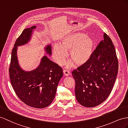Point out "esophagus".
<instances>
[{"mask_svg": "<svg viewBox=\"0 0 128 128\" xmlns=\"http://www.w3.org/2000/svg\"><path fill=\"white\" fill-rule=\"evenodd\" d=\"M63 74H64V76H68L70 75V72L68 70H63Z\"/></svg>", "mask_w": 128, "mask_h": 128, "instance_id": "obj_1", "label": "esophagus"}]
</instances>
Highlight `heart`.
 Masks as SVG:
<instances>
[{
  "label": "heart",
  "instance_id": "obj_1",
  "mask_svg": "<svg viewBox=\"0 0 128 128\" xmlns=\"http://www.w3.org/2000/svg\"><path fill=\"white\" fill-rule=\"evenodd\" d=\"M94 43L92 39L86 37L83 33L77 32L64 37L62 44H56L53 49L54 60L60 65H63L70 51L71 60L66 63L67 67L72 66L74 63L81 66L89 60L92 54Z\"/></svg>",
  "mask_w": 128,
  "mask_h": 128
}]
</instances>
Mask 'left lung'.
I'll use <instances>...</instances> for the list:
<instances>
[{
    "instance_id": "8db88e82",
    "label": "left lung",
    "mask_w": 128,
    "mask_h": 128,
    "mask_svg": "<svg viewBox=\"0 0 128 128\" xmlns=\"http://www.w3.org/2000/svg\"><path fill=\"white\" fill-rule=\"evenodd\" d=\"M86 63L74 70L75 96L82 106H96L103 103L112 90L118 70L116 50L110 38L104 33Z\"/></svg>"
}]
</instances>
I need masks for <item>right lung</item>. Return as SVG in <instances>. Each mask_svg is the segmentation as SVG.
<instances>
[{"mask_svg": "<svg viewBox=\"0 0 128 128\" xmlns=\"http://www.w3.org/2000/svg\"><path fill=\"white\" fill-rule=\"evenodd\" d=\"M36 26L25 28L16 40L11 54L9 68L10 78L14 92L22 102L28 106L42 109L47 107L56 93L57 88L63 76L62 68L44 56L35 69L27 71L19 65L17 58L18 46L30 41ZM45 51L51 56V44L45 47Z\"/></svg>", "mask_w": 128, "mask_h": 128, "instance_id": "right-lung-1", "label": "right lung"}]
</instances>
